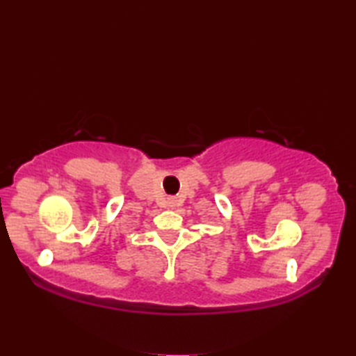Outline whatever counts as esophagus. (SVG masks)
Wrapping results in <instances>:
<instances>
[{
  "instance_id": "34e87169",
  "label": "esophagus",
  "mask_w": 356,
  "mask_h": 356,
  "mask_svg": "<svg viewBox=\"0 0 356 356\" xmlns=\"http://www.w3.org/2000/svg\"><path fill=\"white\" fill-rule=\"evenodd\" d=\"M166 205H168L170 208H174V207H176V199H174V197H170L168 200H166Z\"/></svg>"
}]
</instances>
